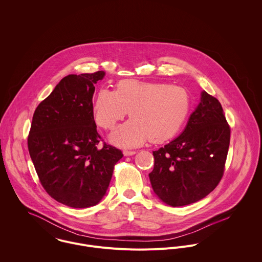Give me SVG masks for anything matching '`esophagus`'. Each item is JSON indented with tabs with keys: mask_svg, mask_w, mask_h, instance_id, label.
I'll use <instances>...</instances> for the list:
<instances>
[{
	"mask_svg": "<svg viewBox=\"0 0 262 262\" xmlns=\"http://www.w3.org/2000/svg\"><path fill=\"white\" fill-rule=\"evenodd\" d=\"M123 153H124L125 156H131V155L136 154V151H134V150H124Z\"/></svg>",
	"mask_w": 262,
	"mask_h": 262,
	"instance_id": "34e87169",
	"label": "esophagus"
}]
</instances>
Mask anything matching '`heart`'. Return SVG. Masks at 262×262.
<instances>
[{
  "label": "heart",
  "mask_w": 262,
  "mask_h": 262,
  "mask_svg": "<svg viewBox=\"0 0 262 262\" xmlns=\"http://www.w3.org/2000/svg\"><path fill=\"white\" fill-rule=\"evenodd\" d=\"M190 110L186 89L166 82L120 80L115 91L98 92L93 113L98 126L113 130L129 114L132 117L110 136L121 147H135L147 139L160 143L173 138L183 128Z\"/></svg>",
  "instance_id": "1"
}]
</instances>
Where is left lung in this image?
Listing matches in <instances>:
<instances>
[{
	"mask_svg": "<svg viewBox=\"0 0 262 262\" xmlns=\"http://www.w3.org/2000/svg\"><path fill=\"white\" fill-rule=\"evenodd\" d=\"M229 144L230 127L223 108L204 91L183 133L153 151L149 180L156 195L171 207L204 199L223 177Z\"/></svg>",
	"mask_w": 262,
	"mask_h": 262,
	"instance_id": "obj_1",
	"label": "left lung"
}]
</instances>
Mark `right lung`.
Listing matches in <instances>:
<instances>
[{
    "label": "right lung",
    "instance_id": "1",
    "mask_svg": "<svg viewBox=\"0 0 262 262\" xmlns=\"http://www.w3.org/2000/svg\"><path fill=\"white\" fill-rule=\"evenodd\" d=\"M105 72L70 75L38 105L28 149L39 181L55 201L89 208L104 198L121 150L104 143L93 113L95 84Z\"/></svg>",
    "mask_w": 262,
    "mask_h": 262
}]
</instances>
